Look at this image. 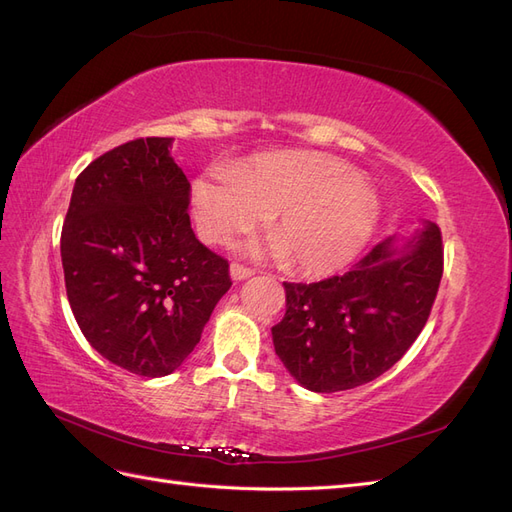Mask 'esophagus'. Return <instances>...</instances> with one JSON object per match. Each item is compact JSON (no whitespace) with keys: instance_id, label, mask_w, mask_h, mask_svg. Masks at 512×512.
<instances>
[{"instance_id":"esophagus-1","label":"esophagus","mask_w":512,"mask_h":512,"mask_svg":"<svg viewBox=\"0 0 512 512\" xmlns=\"http://www.w3.org/2000/svg\"><path fill=\"white\" fill-rule=\"evenodd\" d=\"M230 275H232V280H235V282H241V280H247V277H252L254 269L243 267V265H239V262H232Z\"/></svg>"}]
</instances>
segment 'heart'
<instances>
[{"label":"heart","mask_w":512,"mask_h":512,"mask_svg":"<svg viewBox=\"0 0 512 512\" xmlns=\"http://www.w3.org/2000/svg\"><path fill=\"white\" fill-rule=\"evenodd\" d=\"M198 235L228 243L271 211L277 232L256 250L292 258L307 275L346 267L378 226L382 205L359 170L329 153L267 151L230 168L215 166L192 183Z\"/></svg>","instance_id":"1"}]
</instances>
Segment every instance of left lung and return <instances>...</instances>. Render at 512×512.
I'll return each mask as SVG.
<instances>
[{
	"label": "left lung",
	"mask_w": 512,
	"mask_h": 512,
	"mask_svg": "<svg viewBox=\"0 0 512 512\" xmlns=\"http://www.w3.org/2000/svg\"><path fill=\"white\" fill-rule=\"evenodd\" d=\"M442 269L440 228L427 222L408 239L386 237L344 275L284 282L286 314L271 329L275 354L316 393L376 380L423 331Z\"/></svg>",
	"instance_id": "8db88e82"
}]
</instances>
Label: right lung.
Returning <instances> with one entry per match:
<instances>
[{
	"label": "right lung",
	"instance_id": "right-lung-1",
	"mask_svg": "<svg viewBox=\"0 0 512 512\" xmlns=\"http://www.w3.org/2000/svg\"><path fill=\"white\" fill-rule=\"evenodd\" d=\"M173 138H136L76 177L61 228L72 314L91 348L145 378L168 376L232 286L228 260L190 226Z\"/></svg>",
	"mask_w": 512,
	"mask_h": 512
}]
</instances>
